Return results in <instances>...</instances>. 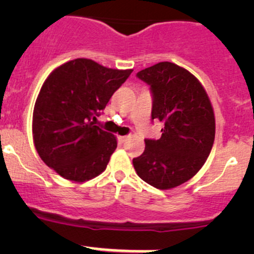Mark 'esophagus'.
Segmentation results:
<instances>
[{
	"label": "esophagus",
	"instance_id": "34e87169",
	"mask_svg": "<svg viewBox=\"0 0 254 254\" xmlns=\"http://www.w3.org/2000/svg\"><path fill=\"white\" fill-rule=\"evenodd\" d=\"M129 137H130V135H124V136H119V141L120 142H125L127 139H129Z\"/></svg>",
	"mask_w": 254,
	"mask_h": 254
}]
</instances>
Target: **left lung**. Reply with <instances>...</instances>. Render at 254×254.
Listing matches in <instances>:
<instances>
[{"mask_svg":"<svg viewBox=\"0 0 254 254\" xmlns=\"http://www.w3.org/2000/svg\"><path fill=\"white\" fill-rule=\"evenodd\" d=\"M150 86L151 119L163 124L158 140L146 139L132 160L137 176L157 189L175 188L203 167L215 139V118L205 89L189 71L168 61L141 70Z\"/></svg>","mask_w":254,"mask_h":254,"instance_id":"obj_1","label":"left lung"}]
</instances>
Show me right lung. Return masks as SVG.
<instances>
[{
  "label": "right lung",
  "mask_w": 254,
  "mask_h": 254,
  "mask_svg": "<svg viewBox=\"0 0 254 254\" xmlns=\"http://www.w3.org/2000/svg\"><path fill=\"white\" fill-rule=\"evenodd\" d=\"M131 72L76 59L50 73L33 112L34 145L48 167L75 182L106 170L117 139L93 120Z\"/></svg>",
  "instance_id": "add662e5"
}]
</instances>
